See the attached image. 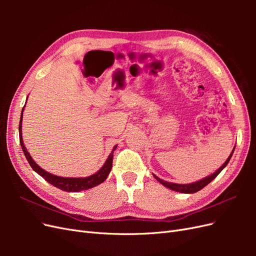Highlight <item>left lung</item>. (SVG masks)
Listing matches in <instances>:
<instances>
[{"mask_svg": "<svg viewBox=\"0 0 256 256\" xmlns=\"http://www.w3.org/2000/svg\"><path fill=\"white\" fill-rule=\"evenodd\" d=\"M233 152H234V150H233V152H230V157L228 158V160L224 162L223 164V166L218 170V171L216 172H214V174H212L210 176H208V177H206V178H203L202 180H198V182H193V184H173V182H164V180H160V178H158L157 176H154V178H156V180L160 182V184H162L164 186H166V188H170V189H172V190H174V191H177V192H182V193H196V192H198V191H200V189H203L205 186H207L209 182H210L212 180H214V178L219 175V173L222 171V170L226 166V164H228V161H230V157H232V154H233Z\"/></svg>", "mask_w": 256, "mask_h": 256, "instance_id": "obj_1", "label": "left lung"}]
</instances>
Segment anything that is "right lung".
Masks as SVG:
<instances>
[{
    "label": "right lung",
    "instance_id": "right-lung-1",
    "mask_svg": "<svg viewBox=\"0 0 256 256\" xmlns=\"http://www.w3.org/2000/svg\"><path fill=\"white\" fill-rule=\"evenodd\" d=\"M24 109V106H23ZM22 109V112H23ZM22 112H21V118H20V122H19V140H20V145L22 147V150L24 152V156L26 158V160L28 161L30 166H32V168L36 173L40 174L42 178H44L48 182H50L51 184H53L54 187H56L63 191H67V192H79L82 190H88L90 189L92 187H95L97 184H100L102 182H104L108 175H109L111 168H112V161H113V152L115 150L116 146H114V148L112 150V152L110 154V156L108 157L106 161L104 162V166L99 170V171L94 174L90 175L88 177L85 178H68V177H60V176H56L52 175L48 172H46L44 170H42L40 166H38L35 161L32 159V157L30 156V154L28 152L24 144H23V140H22V131H21V122H22Z\"/></svg>",
    "mask_w": 256,
    "mask_h": 256
}]
</instances>
